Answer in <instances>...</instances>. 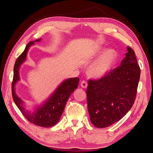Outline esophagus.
<instances>
[{
    "label": "esophagus",
    "instance_id": "esophagus-1",
    "mask_svg": "<svg viewBox=\"0 0 153 153\" xmlns=\"http://www.w3.org/2000/svg\"><path fill=\"white\" fill-rule=\"evenodd\" d=\"M81 86L82 87V88H87V82L86 81H82L81 82Z\"/></svg>",
    "mask_w": 153,
    "mask_h": 153
}]
</instances>
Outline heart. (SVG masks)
Instances as JSON below:
<instances>
[{
    "label": "heart",
    "instance_id": "obj_1",
    "mask_svg": "<svg viewBox=\"0 0 153 153\" xmlns=\"http://www.w3.org/2000/svg\"><path fill=\"white\" fill-rule=\"evenodd\" d=\"M101 49L97 50V53H100ZM117 59V53L114 49H110L92 64L89 68V73L95 78H101L106 76L113 68Z\"/></svg>",
    "mask_w": 153,
    "mask_h": 153
}]
</instances>
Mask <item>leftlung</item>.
<instances>
[{
    "mask_svg": "<svg viewBox=\"0 0 153 153\" xmlns=\"http://www.w3.org/2000/svg\"><path fill=\"white\" fill-rule=\"evenodd\" d=\"M140 76V68L135 52L127 47L121 66L100 79L89 80L87 106L94 126L108 127L128 112L136 100Z\"/></svg>",
    "mask_w": 153,
    "mask_h": 153,
    "instance_id": "8db88e82",
    "label": "left lung"
}]
</instances>
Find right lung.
I'll use <instances>...</instances> for the list:
<instances>
[{"instance_id":"obj_1","label":"right lung","mask_w":153,"mask_h":153,"mask_svg":"<svg viewBox=\"0 0 153 153\" xmlns=\"http://www.w3.org/2000/svg\"><path fill=\"white\" fill-rule=\"evenodd\" d=\"M41 39L34 41L30 42L27 45L25 50L17 57L13 68V79L12 82V96L16 106L27 121L36 126L50 127L56 125L59 121L60 117L63 113L65 106L70 96L77 88L79 82V79L77 77L65 80L57 87L51 96L45 103L39 106L34 112H29L25 110L22 106L23 102L17 96L15 92V85L19 81V69L21 65L26 60L27 51L30 45L34 42L41 41Z\"/></svg>"}]
</instances>
